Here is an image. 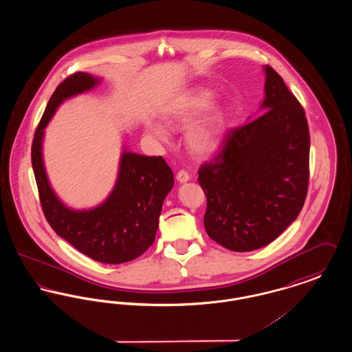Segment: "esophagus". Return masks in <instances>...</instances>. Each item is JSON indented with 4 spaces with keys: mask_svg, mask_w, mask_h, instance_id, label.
Instances as JSON below:
<instances>
[{
    "mask_svg": "<svg viewBox=\"0 0 352 352\" xmlns=\"http://www.w3.org/2000/svg\"><path fill=\"white\" fill-rule=\"evenodd\" d=\"M190 179V175H188V173L186 171V170H179L178 173H177V181L179 182V184H184V182H187Z\"/></svg>",
    "mask_w": 352,
    "mask_h": 352,
    "instance_id": "34e87169",
    "label": "esophagus"
}]
</instances>
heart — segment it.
<instances>
[{
  "label": "heart",
  "instance_id": "b5f03b06",
  "mask_svg": "<svg viewBox=\"0 0 352 352\" xmlns=\"http://www.w3.org/2000/svg\"><path fill=\"white\" fill-rule=\"evenodd\" d=\"M212 94L210 91H199L190 100L186 102L184 108L178 112H171L165 116L168 124L175 122H190L194 118L201 116L212 104ZM227 121L221 109L212 111L207 118L198 125L192 126L186 135V144L188 151L195 155H207L217 151L226 133ZM148 132L158 141H168V131L161 125L153 122L148 125Z\"/></svg>",
  "mask_w": 352,
  "mask_h": 352
}]
</instances>
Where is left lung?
Returning <instances> with one entry per match:
<instances>
[{"label":"left lung","instance_id":"8db88e82","mask_svg":"<svg viewBox=\"0 0 352 352\" xmlns=\"http://www.w3.org/2000/svg\"><path fill=\"white\" fill-rule=\"evenodd\" d=\"M264 71V113L228 131L218 155L198 171L206 232L234 252L263 248L283 234L301 212L309 186L305 111L273 68Z\"/></svg>","mask_w":352,"mask_h":352}]
</instances>
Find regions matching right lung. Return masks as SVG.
Here are the masks:
<instances>
[{
	"label": "right lung",
	"mask_w": 352,
	"mask_h": 352,
	"mask_svg": "<svg viewBox=\"0 0 352 352\" xmlns=\"http://www.w3.org/2000/svg\"><path fill=\"white\" fill-rule=\"evenodd\" d=\"M100 83L85 72H75L54 91L34 133L32 164L39 201L51 228L85 256L105 263L122 264L146 251L158 228L162 204L174 184L166 161L122 151L116 184L100 206L91 210H72L51 188L42 157V141L56 108L63 101Z\"/></svg>",
	"instance_id": "right-lung-1"
}]
</instances>
